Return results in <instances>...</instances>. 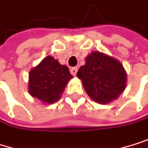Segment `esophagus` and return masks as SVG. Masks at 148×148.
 <instances>
[{"label": "esophagus", "mask_w": 148, "mask_h": 148, "mask_svg": "<svg viewBox=\"0 0 148 148\" xmlns=\"http://www.w3.org/2000/svg\"><path fill=\"white\" fill-rule=\"evenodd\" d=\"M77 71H78V68H77V67H72V68L70 69V72H71V73H72V75H73V76H75V75H76Z\"/></svg>", "instance_id": "esophagus-1"}]
</instances>
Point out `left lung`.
I'll list each match as a JSON object with an SVG mask.
<instances>
[{"label": "left lung", "mask_w": 148, "mask_h": 148, "mask_svg": "<svg viewBox=\"0 0 148 148\" xmlns=\"http://www.w3.org/2000/svg\"><path fill=\"white\" fill-rule=\"evenodd\" d=\"M77 77L88 96L96 103L107 104L118 99L126 88L127 73L119 60L95 51L86 57Z\"/></svg>", "instance_id": "left-lung-1"}]
</instances>
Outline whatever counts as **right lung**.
<instances>
[{
    "mask_svg": "<svg viewBox=\"0 0 148 148\" xmlns=\"http://www.w3.org/2000/svg\"><path fill=\"white\" fill-rule=\"evenodd\" d=\"M73 78L66 66L46 56L29 73V93L43 103L51 104L60 99L66 84Z\"/></svg>",
    "mask_w": 148,
    "mask_h": 148,
    "instance_id": "add662e5",
    "label": "right lung"
}]
</instances>
